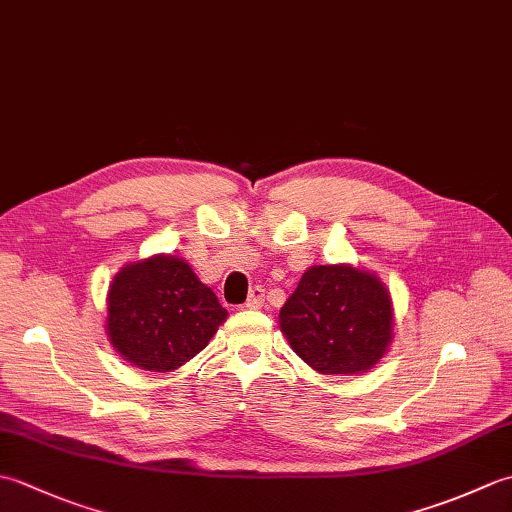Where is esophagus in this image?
<instances>
[{
	"label": "esophagus",
	"instance_id": "34e87169",
	"mask_svg": "<svg viewBox=\"0 0 512 512\" xmlns=\"http://www.w3.org/2000/svg\"><path fill=\"white\" fill-rule=\"evenodd\" d=\"M264 299H266V290H264L262 286L250 288V292H248V299H246V303H244V308H246V310H257V308H262V306H264Z\"/></svg>",
	"mask_w": 512,
	"mask_h": 512
}]
</instances>
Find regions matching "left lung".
Wrapping results in <instances>:
<instances>
[{
	"label": "left lung",
	"instance_id": "8db88e82",
	"mask_svg": "<svg viewBox=\"0 0 512 512\" xmlns=\"http://www.w3.org/2000/svg\"><path fill=\"white\" fill-rule=\"evenodd\" d=\"M303 361L321 374H358L383 358L394 314L376 275L352 266H312L279 312Z\"/></svg>",
	"mask_w": 512,
	"mask_h": 512
}]
</instances>
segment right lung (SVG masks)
Here are the masks:
<instances>
[{"mask_svg": "<svg viewBox=\"0 0 512 512\" xmlns=\"http://www.w3.org/2000/svg\"><path fill=\"white\" fill-rule=\"evenodd\" d=\"M226 314L184 259L156 255L114 277L107 334L125 361L171 372L204 350Z\"/></svg>", "mask_w": 512, "mask_h": 512, "instance_id": "1", "label": "right lung"}]
</instances>
